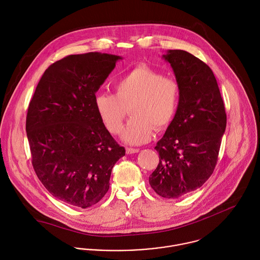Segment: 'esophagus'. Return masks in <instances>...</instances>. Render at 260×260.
Masks as SVG:
<instances>
[{
  "instance_id": "34e87169",
  "label": "esophagus",
  "mask_w": 260,
  "mask_h": 260,
  "mask_svg": "<svg viewBox=\"0 0 260 260\" xmlns=\"http://www.w3.org/2000/svg\"><path fill=\"white\" fill-rule=\"evenodd\" d=\"M138 152H139V149L138 148H130V147L126 148L127 154H134V153H138Z\"/></svg>"
}]
</instances>
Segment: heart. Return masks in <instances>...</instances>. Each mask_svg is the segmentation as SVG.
Masks as SVG:
<instances>
[{
	"label": "heart",
	"instance_id": "b5f03b06",
	"mask_svg": "<svg viewBox=\"0 0 260 260\" xmlns=\"http://www.w3.org/2000/svg\"><path fill=\"white\" fill-rule=\"evenodd\" d=\"M115 94H99L96 109L106 128L118 134L123 127L127 110L131 119L121 138L131 145L149 141L156 130L166 128L173 119L179 101L178 82L148 66H138L119 79Z\"/></svg>",
	"mask_w": 260,
	"mask_h": 260
}]
</instances>
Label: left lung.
Segmentation results:
<instances>
[{
    "instance_id": "left-lung-1",
    "label": "left lung",
    "mask_w": 260,
    "mask_h": 260,
    "mask_svg": "<svg viewBox=\"0 0 260 260\" xmlns=\"http://www.w3.org/2000/svg\"><path fill=\"white\" fill-rule=\"evenodd\" d=\"M168 62L179 84L173 120L155 149L159 164L149 177L153 190L175 199L198 189L217 163L226 128V113L212 70L183 50H168Z\"/></svg>"
}]
</instances>
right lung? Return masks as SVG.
I'll use <instances>...</instances> for the list:
<instances>
[{
  "instance_id": "obj_1",
  "label": "right lung",
  "mask_w": 260,
  "mask_h": 260,
  "mask_svg": "<svg viewBox=\"0 0 260 260\" xmlns=\"http://www.w3.org/2000/svg\"><path fill=\"white\" fill-rule=\"evenodd\" d=\"M119 60L90 52L55 62L28 108L26 131L38 178L54 197L79 208L104 197L112 168L125 155L95 105L96 92Z\"/></svg>"
}]
</instances>
